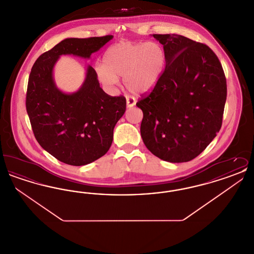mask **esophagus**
Listing matches in <instances>:
<instances>
[{
    "label": "esophagus",
    "instance_id": "1",
    "mask_svg": "<svg viewBox=\"0 0 254 254\" xmlns=\"http://www.w3.org/2000/svg\"><path fill=\"white\" fill-rule=\"evenodd\" d=\"M136 105V101H135V99L134 98H131V97H127V108H132Z\"/></svg>",
    "mask_w": 254,
    "mask_h": 254
}]
</instances>
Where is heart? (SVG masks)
<instances>
[{"mask_svg": "<svg viewBox=\"0 0 254 254\" xmlns=\"http://www.w3.org/2000/svg\"><path fill=\"white\" fill-rule=\"evenodd\" d=\"M167 56L156 42L132 43L122 41L112 45L98 64V78L112 86L123 77L125 87L132 94H144L157 85L166 67Z\"/></svg>", "mask_w": 254, "mask_h": 254, "instance_id": "heart-1", "label": "heart"}]
</instances>
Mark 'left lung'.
<instances>
[{
	"label": "left lung",
	"instance_id": "obj_1",
	"mask_svg": "<svg viewBox=\"0 0 254 254\" xmlns=\"http://www.w3.org/2000/svg\"><path fill=\"white\" fill-rule=\"evenodd\" d=\"M166 52V67L142 109L141 136L147 149L170 163L197 157L219 132L227 81L215 53L178 34H153Z\"/></svg>",
	"mask_w": 254,
	"mask_h": 254
}]
</instances>
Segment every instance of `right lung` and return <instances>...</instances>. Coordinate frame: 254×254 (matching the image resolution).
<instances>
[{
    "instance_id": "right-lung-1",
    "label": "right lung",
    "mask_w": 254,
    "mask_h": 254,
    "mask_svg": "<svg viewBox=\"0 0 254 254\" xmlns=\"http://www.w3.org/2000/svg\"><path fill=\"white\" fill-rule=\"evenodd\" d=\"M112 38H66L42 54L31 69L25 106L33 133L46 151L64 164L85 166L109 151L126 99L108 95L89 64L79 89L64 92L55 84V64L63 55L89 60Z\"/></svg>"
}]
</instances>
